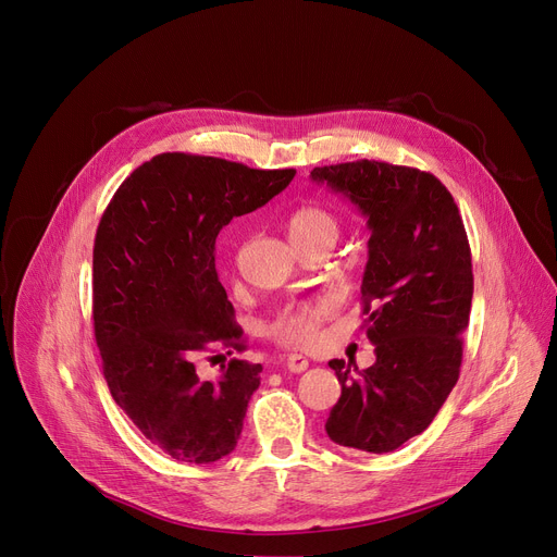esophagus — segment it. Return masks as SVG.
I'll list each match as a JSON object with an SVG mask.
<instances>
[{
	"label": "esophagus",
	"instance_id": "esophagus-1",
	"mask_svg": "<svg viewBox=\"0 0 557 557\" xmlns=\"http://www.w3.org/2000/svg\"><path fill=\"white\" fill-rule=\"evenodd\" d=\"M286 368H288V372H305L309 368V361L302 355H288L286 357Z\"/></svg>",
	"mask_w": 557,
	"mask_h": 557
}]
</instances>
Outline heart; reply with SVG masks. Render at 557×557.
<instances>
[{
	"mask_svg": "<svg viewBox=\"0 0 557 557\" xmlns=\"http://www.w3.org/2000/svg\"><path fill=\"white\" fill-rule=\"evenodd\" d=\"M288 239L300 250L318 242H336L338 219L323 205L305 202L290 210L286 221ZM336 298L330 294L311 296L305 300H290L277 309L269 323V334L288 347H309L315 343L320 327L334 315Z\"/></svg>",
	"mask_w": 557,
	"mask_h": 557,
	"instance_id": "obj_1",
	"label": "heart"
}]
</instances>
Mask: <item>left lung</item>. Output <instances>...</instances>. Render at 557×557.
I'll use <instances>...</instances> for the list:
<instances>
[{"instance_id": "left-lung-1", "label": "left lung", "mask_w": 557, "mask_h": 557, "mask_svg": "<svg viewBox=\"0 0 557 557\" xmlns=\"http://www.w3.org/2000/svg\"><path fill=\"white\" fill-rule=\"evenodd\" d=\"M311 178L352 200L372 232L361 305L376 361H330L341 397L325 431L341 447L388 454L433 422L458 382L474 294L470 242L454 196L429 171L357 160L315 166Z\"/></svg>"}]
</instances>
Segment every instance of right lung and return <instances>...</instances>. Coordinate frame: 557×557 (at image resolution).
<instances>
[{
	"label": "right lung",
	"instance_id": "right-lung-1",
	"mask_svg": "<svg viewBox=\"0 0 557 557\" xmlns=\"http://www.w3.org/2000/svg\"><path fill=\"white\" fill-rule=\"evenodd\" d=\"M294 175L160 153L128 175L99 221L92 315L103 376L146 441L175 460L208 465L237 447L261 366L234 357L216 379L196 368L216 347L246 349L219 282L216 237Z\"/></svg>",
	"mask_w": 557,
	"mask_h": 557
}]
</instances>
